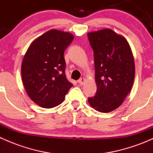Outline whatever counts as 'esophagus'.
Returning a JSON list of instances; mask_svg holds the SVG:
<instances>
[{
    "instance_id": "34e87169",
    "label": "esophagus",
    "mask_w": 153,
    "mask_h": 153,
    "mask_svg": "<svg viewBox=\"0 0 153 153\" xmlns=\"http://www.w3.org/2000/svg\"><path fill=\"white\" fill-rule=\"evenodd\" d=\"M85 81H86V79H85V78H80V79L78 80V83H79L81 85H84V83H85Z\"/></svg>"
}]
</instances>
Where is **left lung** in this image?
<instances>
[{
    "instance_id": "left-lung-1",
    "label": "left lung",
    "mask_w": 153,
    "mask_h": 153,
    "mask_svg": "<svg viewBox=\"0 0 153 153\" xmlns=\"http://www.w3.org/2000/svg\"><path fill=\"white\" fill-rule=\"evenodd\" d=\"M93 49L96 95L89 105L109 112L122 104L133 85L135 62L130 46L123 35L111 29L87 33Z\"/></svg>"
}]
</instances>
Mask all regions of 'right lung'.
Returning <instances> with one entry per match:
<instances>
[{
  "instance_id": "add662e5",
  "label": "right lung",
  "mask_w": 153,
  "mask_h": 153,
  "mask_svg": "<svg viewBox=\"0 0 153 153\" xmlns=\"http://www.w3.org/2000/svg\"><path fill=\"white\" fill-rule=\"evenodd\" d=\"M73 38L70 32L50 29L34 40L24 55L23 84L31 100L41 107L61 104L72 86L65 75L64 53Z\"/></svg>"
}]
</instances>
